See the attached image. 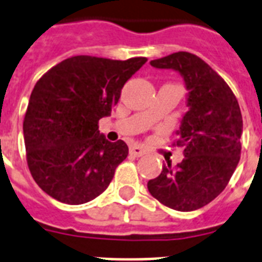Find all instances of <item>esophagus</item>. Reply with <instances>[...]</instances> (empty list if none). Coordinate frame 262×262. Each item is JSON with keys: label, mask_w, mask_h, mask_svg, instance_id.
Wrapping results in <instances>:
<instances>
[{"label": "esophagus", "mask_w": 262, "mask_h": 262, "mask_svg": "<svg viewBox=\"0 0 262 262\" xmlns=\"http://www.w3.org/2000/svg\"><path fill=\"white\" fill-rule=\"evenodd\" d=\"M145 149L141 148V146H132L130 148V155H133L135 157H141L145 155Z\"/></svg>", "instance_id": "obj_1"}]
</instances>
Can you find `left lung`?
Wrapping results in <instances>:
<instances>
[{
  "label": "left lung",
  "mask_w": 262,
  "mask_h": 262,
  "mask_svg": "<svg viewBox=\"0 0 262 262\" xmlns=\"http://www.w3.org/2000/svg\"><path fill=\"white\" fill-rule=\"evenodd\" d=\"M150 66L182 75L188 112L176 132L184 159L176 167L164 165L148 190L167 207L193 211L214 201L234 173L241 156V109L227 83L196 55L175 52Z\"/></svg>",
  "instance_id": "1"
}]
</instances>
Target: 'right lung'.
<instances>
[{"label":"right lung","instance_id":"obj_1","mask_svg":"<svg viewBox=\"0 0 262 262\" xmlns=\"http://www.w3.org/2000/svg\"><path fill=\"white\" fill-rule=\"evenodd\" d=\"M148 60L74 56L36 83L25 113L24 141L32 178L50 196L67 205L93 201L109 187L129 148L98 130L121 90Z\"/></svg>","mask_w":262,"mask_h":262}]
</instances>
